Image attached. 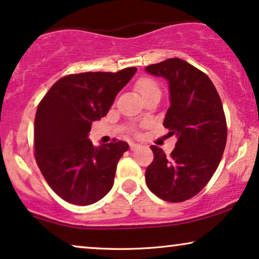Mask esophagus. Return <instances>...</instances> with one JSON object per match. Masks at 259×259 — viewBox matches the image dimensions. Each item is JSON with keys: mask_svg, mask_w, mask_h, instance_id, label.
Wrapping results in <instances>:
<instances>
[{"mask_svg": "<svg viewBox=\"0 0 259 259\" xmlns=\"http://www.w3.org/2000/svg\"><path fill=\"white\" fill-rule=\"evenodd\" d=\"M130 147H131V150H132V151H136V150H138V148L140 147V145L139 144H136V143H131L130 144Z\"/></svg>", "mask_w": 259, "mask_h": 259, "instance_id": "1", "label": "esophagus"}]
</instances>
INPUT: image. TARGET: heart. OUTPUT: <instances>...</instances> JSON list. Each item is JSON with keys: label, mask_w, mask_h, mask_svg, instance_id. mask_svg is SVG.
<instances>
[{"label": "heart", "mask_w": 259, "mask_h": 259, "mask_svg": "<svg viewBox=\"0 0 259 259\" xmlns=\"http://www.w3.org/2000/svg\"><path fill=\"white\" fill-rule=\"evenodd\" d=\"M137 90L141 94V97L145 98L146 95L153 93V92H160L157 82L154 80L148 79V77H143V79L138 80Z\"/></svg>", "instance_id": "obj_1"}]
</instances>
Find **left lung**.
Returning <instances> with one entry per match:
<instances>
[{"label":"left lung","instance_id":"obj_1","mask_svg":"<svg viewBox=\"0 0 259 259\" xmlns=\"http://www.w3.org/2000/svg\"><path fill=\"white\" fill-rule=\"evenodd\" d=\"M145 70L167 80L169 107L164 126L178 138L168 157L152 145L154 159L145 172L146 184L161 199L180 203L204 189L224 153L228 128L222 100L210 77L182 59Z\"/></svg>","mask_w":259,"mask_h":259}]
</instances>
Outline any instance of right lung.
<instances>
[{
  "instance_id": "add662e5",
  "label": "right lung",
  "mask_w": 259,
  "mask_h": 259,
  "mask_svg": "<svg viewBox=\"0 0 259 259\" xmlns=\"http://www.w3.org/2000/svg\"><path fill=\"white\" fill-rule=\"evenodd\" d=\"M137 68L118 73L88 72L61 77L37 106L34 123L35 160L46 182L63 200L97 203L111 191L125 141L94 147L91 125L107 114L116 94Z\"/></svg>"
}]
</instances>
